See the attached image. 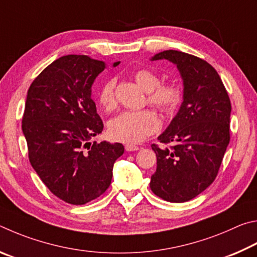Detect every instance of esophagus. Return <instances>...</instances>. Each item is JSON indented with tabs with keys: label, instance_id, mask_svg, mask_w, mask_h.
<instances>
[{
	"label": "esophagus",
	"instance_id": "1",
	"mask_svg": "<svg viewBox=\"0 0 257 257\" xmlns=\"http://www.w3.org/2000/svg\"><path fill=\"white\" fill-rule=\"evenodd\" d=\"M140 148H139L138 146H133V145H130V143H127V145H125V150L131 152V151H138Z\"/></svg>",
	"mask_w": 257,
	"mask_h": 257
}]
</instances>
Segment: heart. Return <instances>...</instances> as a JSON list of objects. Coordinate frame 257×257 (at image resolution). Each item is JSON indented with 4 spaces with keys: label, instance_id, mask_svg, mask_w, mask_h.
Here are the masks:
<instances>
[{
    "label": "heart",
    "instance_id": "b5f03b06",
    "mask_svg": "<svg viewBox=\"0 0 257 257\" xmlns=\"http://www.w3.org/2000/svg\"><path fill=\"white\" fill-rule=\"evenodd\" d=\"M134 80L147 91L148 102L163 112H173L182 101L181 88L175 83H160L156 72L140 69L134 73ZM115 79H108L97 92L99 105L103 110L111 111L116 107ZM159 128V120L149 109L126 110L112 118L109 123L110 136L117 141L139 143Z\"/></svg>",
    "mask_w": 257,
    "mask_h": 257
}]
</instances>
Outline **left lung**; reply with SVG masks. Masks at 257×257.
<instances>
[{"label":"left lung","instance_id":"1","mask_svg":"<svg viewBox=\"0 0 257 257\" xmlns=\"http://www.w3.org/2000/svg\"><path fill=\"white\" fill-rule=\"evenodd\" d=\"M168 60L177 65L184 82V101L167 130L158 138L170 145L151 148L157 169L150 188L173 203L194 199L217 177L230 141L231 103L218 72L191 54L164 51L152 61Z\"/></svg>","mask_w":257,"mask_h":257}]
</instances>
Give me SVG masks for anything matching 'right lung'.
Listing matches in <instances>:
<instances>
[{"label":"right lung","mask_w":257,"mask_h":257,"mask_svg":"<svg viewBox=\"0 0 257 257\" xmlns=\"http://www.w3.org/2000/svg\"><path fill=\"white\" fill-rule=\"evenodd\" d=\"M103 69L105 63L87 55L62 56L40 72L27 94L22 132L29 161L48 190L69 204L103 194L124 154L120 143L89 142L103 128L91 98Z\"/></svg>","instance_id":"1"}]
</instances>
